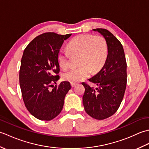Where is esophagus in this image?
<instances>
[{"instance_id": "34e87169", "label": "esophagus", "mask_w": 149, "mask_h": 149, "mask_svg": "<svg viewBox=\"0 0 149 149\" xmlns=\"http://www.w3.org/2000/svg\"><path fill=\"white\" fill-rule=\"evenodd\" d=\"M77 85V83H71V86H72V87L73 88V87H75V86H76Z\"/></svg>"}]
</instances>
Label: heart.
Segmentation results:
<instances>
[{"label":"heart","mask_w":149,"mask_h":149,"mask_svg":"<svg viewBox=\"0 0 149 149\" xmlns=\"http://www.w3.org/2000/svg\"><path fill=\"white\" fill-rule=\"evenodd\" d=\"M68 52L60 50L58 61L60 67L66 69L72 56L79 55L78 68L70 69L63 74V78L70 83H76L100 71L105 65L108 55V47L106 40L101 36L80 34L73 38L67 45Z\"/></svg>","instance_id":"1"}]
</instances>
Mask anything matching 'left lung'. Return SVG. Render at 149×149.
<instances>
[{
  "label": "left lung",
  "mask_w": 149,
  "mask_h": 149,
  "mask_svg": "<svg viewBox=\"0 0 149 149\" xmlns=\"http://www.w3.org/2000/svg\"><path fill=\"white\" fill-rule=\"evenodd\" d=\"M105 38L108 55L105 65L89 81L96 88L83 83L85 91L83 102L85 111L97 120H104L114 115L120 106L127 85V63L120 41L105 29H95Z\"/></svg>",
  "instance_id": "left-lung-1"
}]
</instances>
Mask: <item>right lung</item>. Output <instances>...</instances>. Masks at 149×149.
<instances>
[{
  "label": "right lung",
  "instance_id": "obj_1",
  "mask_svg": "<svg viewBox=\"0 0 149 149\" xmlns=\"http://www.w3.org/2000/svg\"><path fill=\"white\" fill-rule=\"evenodd\" d=\"M71 35L43 33L31 41L24 51L19 74L22 95L29 112L39 120L49 121L58 116L71 88L68 81L54 86L59 78L58 54Z\"/></svg>",
  "mask_w": 149,
  "mask_h": 149
}]
</instances>
